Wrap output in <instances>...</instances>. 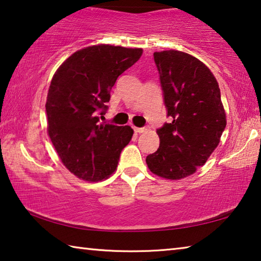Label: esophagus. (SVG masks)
Masks as SVG:
<instances>
[{
  "label": "esophagus",
  "instance_id": "1",
  "mask_svg": "<svg viewBox=\"0 0 261 261\" xmlns=\"http://www.w3.org/2000/svg\"><path fill=\"white\" fill-rule=\"evenodd\" d=\"M135 131L137 132V134H141V132H145L147 130V126H143V127H134Z\"/></svg>",
  "mask_w": 261,
  "mask_h": 261
}]
</instances>
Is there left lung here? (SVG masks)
Masks as SVG:
<instances>
[{
	"instance_id": "obj_1",
	"label": "left lung",
	"mask_w": 261,
	"mask_h": 261,
	"mask_svg": "<svg viewBox=\"0 0 261 261\" xmlns=\"http://www.w3.org/2000/svg\"><path fill=\"white\" fill-rule=\"evenodd\" d=\"M170 123L156 134L160 146L147 155L149 170L166 179L196 173L218 147L226 129L219 84L196 57L179 50L154 53Z\"/></svg>"
}]
</instances>
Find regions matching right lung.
Segmentation results:
<instances>
[{
  "mask_svg": "<svg viewBox=\"0 0 261 261\" xmlns=\"http://www.w3.org/2000/svg\"><path fill=\"white\" fill-rule=\"evenodd\" d=\"M141 54V48L86 47L68 57L53 77L46 102L48 135L62 163L78 178L99 182L116 170L134 130L100 118L116 79Z\"/></svg>",
  "mask_w": 261,
  "mask_h": 261,
  "instance_id": "right-lung-1",
  "label": "right lung"
}]
</instances>
